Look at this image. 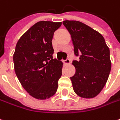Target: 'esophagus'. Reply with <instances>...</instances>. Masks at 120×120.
Listing matches in <instances>:
<instances>
[{
    "mask_svg": "<svg viewBox=\"0 0 120 120\" xmlns=\"http://www.w3.org/2000/svg\"><path fill=\"white\" fill-rule=\"evenodd\" d=\"M63 62H64V64L67 65V64H70V59L67 58V59H66L65 60H63Z\"/></svg>",
    "mask_w": 120,
    "mask_h": 120,
    "instance_id": "1",
    "label": "esophagus"
}]
</instances>
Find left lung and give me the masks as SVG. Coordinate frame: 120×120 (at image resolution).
<instances>
[{
	"label": "left lung",
	"instance_id": "8db88e82",
	"mask_svg": "<svg viewBox=\"0 0 120 120\" xmlns=\"http://www.w3.org/2000/svg\"><path fill=\"white\" fill-rule=\"evenodd\" d=\"M71 35L75 56V75L70 77L74 91L83 98L97 96L106 84L112 63L104 38L89 26L77 21H64Z\"/></svg>",
	"mask_w": 120,
	"mask_h": 120
}]
</instances>
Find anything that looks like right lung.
Returning a JSON list of instances; mask_svg holds the SVG:
<instances>
[{
  "instance_id": "obj_1",
  "label": "right lung",
  "mask_w": 120,
  "mask_h": 120,
  "mask_svg": "<svg viewBox=\"0 0 120 120\" xmlns=\"http://www.w3.org/2000/svg\"><path fill=\"white\" fill-rule=\"evenodd\" d=\"M61 25V22H38L16 45L13 55L16 75L26 91L38 99L50 98L58 89L62 62L53 58L52 41Z\"/></svg>"
}]
</instances>
